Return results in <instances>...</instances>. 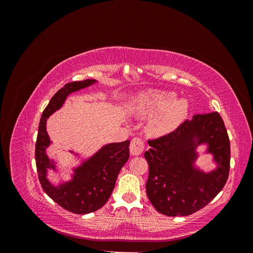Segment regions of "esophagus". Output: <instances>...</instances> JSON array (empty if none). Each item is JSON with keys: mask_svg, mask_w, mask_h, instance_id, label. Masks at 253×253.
Masks as SVG:
<instances>
[{"mask_svg": "<svg viewBox=\"0 0 253 253\" xmlns=\"http://www.w3.org/2000/svg\"><path fill=\"white\" fill-rule=\"evenodd\" d=\"M143 148H144L143 140L141 138H138V137H136V138L132 139L131 144H129V152H131V154L133 156H138L142 153Z\"/></svg>", "mask_w": 253, "mask_h": 253, "instance_id": "34e87169", "label": "esophagus"}]
</instances>
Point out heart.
Returning a JSON list of instances; mask_svg holds the SVG:
<instances>
[{
  "label": "heart",
  "mask_w": 253,
  "mask_h": 253,
  "mask_svg": "<svg viewBox=\"0 0 253 253\" xmlns=\"http://www.w3.org/2000/svg\"><path fill=\"white\" fill-rule=\"evenodd\" d=\"M131 110L140 117L153 116L147 126L152 136H160L171 132L187 117L189 103L176 99L172 91L147 90L137 95L132 101Z\"/></svg>",
  "instance_id": "heart-1"
}]
</instances>
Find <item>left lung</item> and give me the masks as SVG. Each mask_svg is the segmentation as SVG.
Instances as JSON below:
<instances>
[{
	"label": "left lung",
	"mask_w": 253,
	"mask_h": 253,
	"mask_svg": "<svg viewBox=\"0 0 253 253\" xmlns=\"http://www.w3.org/2000/svg\"><path fill=\"white\" fill-rule=\"evenodd\" d=\"M211 155L214 169L206 172L196 163ZM145 190L151 204L168 216H186L208 205L224 188L230 168V142L217 112L195 115L174 132L149 141Z\"/></svg>",
	"instance_id": "left-lung-1"
}]
</instances>
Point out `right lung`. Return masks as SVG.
I'll use <instances>...</instances> for the list:
<instances>
[{"mask_svg": "<svg viewBox=\"0 0 253 253\" xmlns=\"http://www.w3.org/2000/svg\"><path fill=\"white\" fill-rule=\"evenodd\" d=\"M98 83L86 79L66 83L50 99L42 113L36 143V165L43 190L53 202L65 210L76 214L95 212L103 207L113 192L118 174L129 157V141L106 143L88 157L68 151L79 159L71 168L68 180H59L57 185L48 178V171L58 173V162L49 158L47 149L52 144L46 129V121L53 113L62 108L67 97L80 89Z\"/></svg>", "mask_w": 253, "mask_h": 253, "instance_id": "obj_1", "label": "right lung"}]
</instances>
